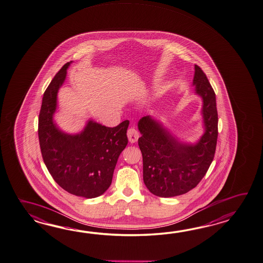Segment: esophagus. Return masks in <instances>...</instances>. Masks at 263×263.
Wrapping results in <instances>:
<instances>
[{"label":"esophagus","mask_w":263,"mask_h":263,"mask_svg":"<svg viewBox=\"0 0 263 263\" xmlns=\"http://www.w3.org/2000/svg\"><path fill=\"white\" fill-rule=\"evenodd\" d=\"M127 137H128V140L131 143H135L137 142L139 140V132L137 131V129L130 128L127 131Z\"/></svg>","instance_id":"obj_1"}]
</instances>
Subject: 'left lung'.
<instances>
[{"label": "left lung", "instance_id": "obj_1", "mask_svg": "<svg viewBox=\"0 0 263 263\" xmlns=\"http://www.w3.org/2000/svg\"><path fill=\"white\" fill-rule=\"evenodd\" d=\"M193 86L202 100L204 132L195 142L175 136L162 122L147 115L138 122L143 182L150 193L174 197L196 187L214 158L218 137L216 96L204 71L194 65Z\"/></svg>", "mask_w": 263, "mask_h": 263}]
</instances>
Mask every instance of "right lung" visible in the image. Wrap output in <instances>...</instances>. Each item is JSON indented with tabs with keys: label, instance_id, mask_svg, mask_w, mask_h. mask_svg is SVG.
Instances as JSON below:
<instances>
[{
	"label": "right lung",
	"instance_id": "obj_1",
	"mask_svg": "<svg viewBox=\"0 0 263 263\" xmlns=\"http://www.w3.org/2000/svg\"><path fill=\"white\" fill-rule=\"evenodd\" d=\"M71 63L61 68L43 94L39 118L41 155L49 173L63 190L76 196L95 198L111 185L118 158L128 142L129 121L106 127L89 119L74 134L60 128L53 116L59 89Z\"/></svg>",
	"mask_w": 263,
	"mask_h": 263
}]
</instances>
